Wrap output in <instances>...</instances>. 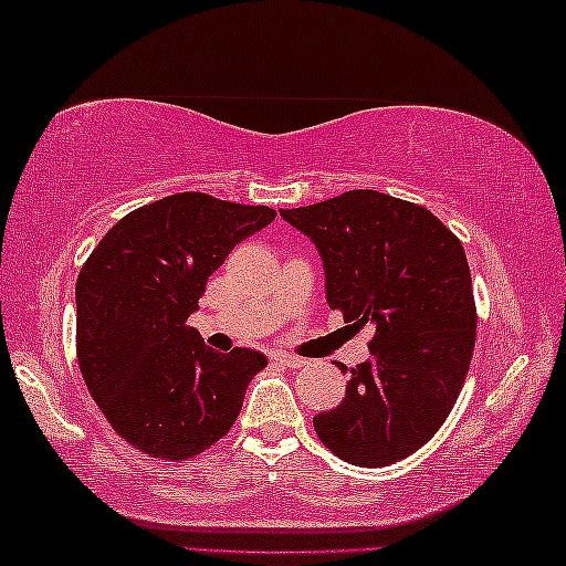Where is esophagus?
Masks as SVG:
<instances>
[{
    "mask_svg": "<svg viewBox=\"0 0 566 566\" xmlns=\"http://www.w3.org/2000/svg\"><path fill=\"white\" fill-rule=\"evenodd\" d=\"M273 360L281 363V366H289V368L304 366V358H296V355H289V353H273Z\"/></svg>",
    "mask_w": 566,
    "mask_h": 566,
    "instance_id": "esophagus-1",
    "label": "esophagus"
}]
</instances>
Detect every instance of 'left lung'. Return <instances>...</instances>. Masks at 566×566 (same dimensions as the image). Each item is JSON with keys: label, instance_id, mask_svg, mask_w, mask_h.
Here are the masks:
<instances>
[{"label": "left lung", "instance_id": "1", "mask_svg": "<svg viewBox=\"0 0 566 566\" xmlns=\"http://www.w3.org/2000/svg\"><path fill=\"white\" fill-rule=\"evenodd\" d=\"M281 216L319 252L329 308L353 327H374L370 360L350 370L345 399L314 417L316 436L366 469L407 459L446 422L474 353L461 242L428 208L376 190Z\"/></svg>", "mask_w": 566, "mask_h": 566}]
</instances>
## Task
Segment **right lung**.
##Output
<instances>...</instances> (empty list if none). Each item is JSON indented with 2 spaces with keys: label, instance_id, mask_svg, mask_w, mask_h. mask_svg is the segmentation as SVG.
I'll return each mask as SVG.
<instances>
[{
  "label": "right lung",
  "instance_id": "add662e5",
  "mask_svg": "<svg viewBox=\"0 0 566 566\" xmlns=\"http://www.w3.org/2000/svg\"><path fill=\"white\" fill-rule=\"evenodd\" d=\"M273 219L268 206L180 192L123 216L84 262L76 277L82 378L138 451L182 461L234 424L268 358L250 347L211 350L188 316L227 254Z\"/></svg>",
  "mask_w": 566,
  "mask_h": 566
}]
</instances>
